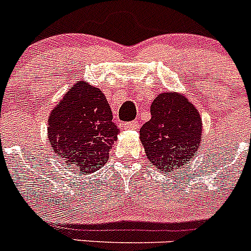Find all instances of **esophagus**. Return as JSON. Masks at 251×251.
Wrapping results in <instances>:
<instances>
[{"mask_svg":"<svg viewBox=\"0 0 251 251\" xmlns=\"http://www.w3.org/2000/svg\"><path fill=\"white\" fill-rule=\"evenodd\" d=\"M139 127V123L138 121H133L129 122V123H126L124 124V129H138Z\"/></svg>","mask_w":251,"mask_h":251,"instance_id":"esophagus-1","label":"esophagus"}]
</instances>
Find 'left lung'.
<instances>
[{
    "mask_svg": "<svg viewBox=\"0 0 251 251\" xmlns=\"http://www.w3.org/2000/svg\"><path fill=\"white\" fill-rule=\"evenodd\" d=\"M151 121L142 126L141 143L159 172H172L197 154L202 119L196 106L179 93H162L151 105Z\"/></svg>",
    "mask_w": 251,
    "mask_h": 251,
    "instance_id": "8db88e82",
    "label": "left lung"
}]
</instances>
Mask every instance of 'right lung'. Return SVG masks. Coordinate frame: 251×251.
Returning a JSON list of instances; mask_svg holds the SVG:
<instances>
[{
  "label": "right lung",
  "mask_w": 251,
  "mask_h": 251,
  "mask_svg": "<svg viewBox=\"0 0 251 251\" xmlns=\"http://www.w3.org/2000/svg\"><path fill=\"white\" fill-rule=\"evenodd\" d=\"M100 89L84 80L68 90L49 117V143L64 165L95 172L109 158L119 129Z\"/></svg>",
  "instance_id": "add662e5"
}]
</instances>
